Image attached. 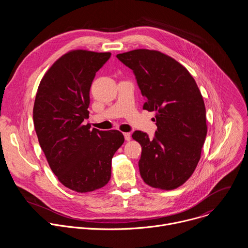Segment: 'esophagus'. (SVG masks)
Wrapping results in <instances>:
<instances>
[{
	"label": "esophagus",
	"mask_w": 248,
	"mask_h": 248,
	"mask_svg": "<svg viewBox=\"0 0 248 248\" xmlns=\"http://www.w3.org/2000/svg\"><path fill=\"white\" fill-rule=\"evenodd\" d=\"M124 139H125L126 141H129V140L131 139V134H130L129 132H124Z\"/></svg>",
	"instance_id": "34e87169"
}]
</instances>
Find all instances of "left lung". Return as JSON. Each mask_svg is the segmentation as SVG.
<instances>
[{"mask_svg": "<svg viewBox=\"0 0 248 248\" xmlns=\"http://www.w3.org/2000/svg\"><path fill=\"white\" fill-rule=\"evenodd\" d=\"M117 58L132 69L146 99L143 109L156 112L153 139L139 130L132 133L142 147L141 178L154 188L179 187L193 173L207 134L200 90L183 64L159 51L137 49Z\"/></svg>", "mask_w": 248, "mask_h": 248, "instance_id": "8db88e82", "label": "left lung"}]
</instances>
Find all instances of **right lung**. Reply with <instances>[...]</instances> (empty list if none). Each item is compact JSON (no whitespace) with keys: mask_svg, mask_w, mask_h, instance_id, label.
Instances as JSON below:
<instances>
[{"mask_svg":"<svg viewBox=\"0 0 248 248\" xmlns=\"http://www.w3.org/2000/svg\"><path fill=\"white\" fill-rule=\"evenodd\" d=\"M111 53L70 51L48 69L34 102L33 122L39 144L58 180L85 193L107 185L112 158L123 145L119 130L90 128L89 91Z\"/></svg>","mask_w":248,"mask_h":248,"instance_id":"obj_1","label":"right lung"}]
</instances>
